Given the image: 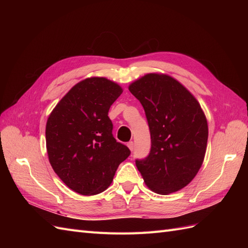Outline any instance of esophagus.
<instances>
[{"mask_svg":"<svg viewBox=\"0 0 248 248\" xmlns=\"http://www.w3.org/2000/svg\"><path fill=\"white\" fill-rule=\"evenodd\" d=\"M127 146H128V148L130 149V151H133V148H134V144H133V141H129L128 144H127Z\"/></svg>","mask_w":248,"mask_h":248,"instance_id":"34e87169","label":"esophagus"}]
</instances>
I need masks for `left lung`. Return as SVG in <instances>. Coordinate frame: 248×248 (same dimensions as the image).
<instances>
[{"mask_svg":"<svg viewBox=\"0 0 248 248\" xmlns=\"http://www.w3.org/2000/svg\"><path fill=\"white\" fill-rule=\"evenodd\" d=\"M145 109L151 150L136 164L152 191L169 194L196 177L208 140L206 116L194 96L167 74L149 73L129 86Z\"/></svg>","mask_w":248,"mask_h":248,"instance_id":"left-lung-1","label":"left lung"}]
</instances>
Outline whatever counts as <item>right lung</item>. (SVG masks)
I'll list each match as a JSON object with an SVG mask.
<instances>
[{"label":"right lung","instance_id":"right-lung-1","mask_svg":"<svg viewBox=\"0 0 248 248\" xmlns=\"http://www.w3.org/2000/svg\"><path fill=\"white\" fill-rule=\"evenodd\" d=\"M123 90L106 78H90L70 89L46 122L48 159L59 178L82 196L110 185L130 150L112 136L108 110Z\"/></svg>","mask_w":248,"mask_h":248}]
</instances>
